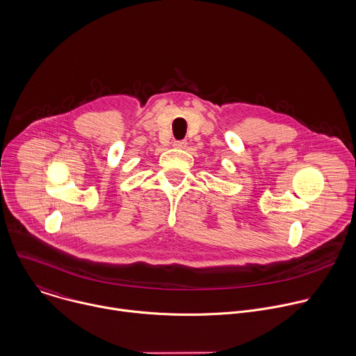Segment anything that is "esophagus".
Wrapping results in <instances>:
<instances>
[{"label": "esophagus", "mask_w": 356, "mask_h": 356, "mask_svg": "<svg viewBox=\"0 0 356 356\" xmlns=\"http://www.w3.org/2000/svg\"><path fill=\"white\" fill-rule=\"evenodd\" d=\"M173 147H175V148H179V149H184V148L187 147V141H184V140H181V141H175V143H173Z\"/></svg>", "instance_id": "esophagus-1"}]
</instances>
